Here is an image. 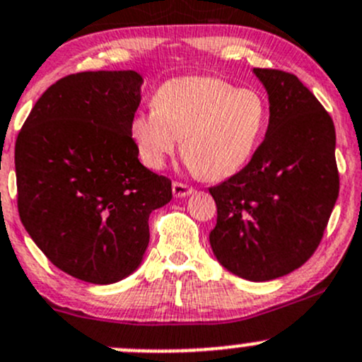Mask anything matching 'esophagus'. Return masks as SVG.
<instances>
[{"instance_id": "obj_1", "label": "esophagus", "mask_w": 362, "mask_h": 362, "mask_svg": "<svg viewBox=\"0 0 362 362\" xmlns=\"http://www.w3.org/2000/svg\"><path fill=\"white\" fill-rule=\"evenodd\" d=\"M171 187H173V194L177 196V198H185V196L194 192V187H191V185L187 184H182V182H173Z\"/></svg>"}]
</instances>
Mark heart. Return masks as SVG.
Wrapping results in <instances>:
<instances>
[{
  "label": "heart",
  "instance_id": "1",
  "mask_svg": "<svg viewBox=\"0 0 362 362\" xmlns=\"http://www.w3.org/2000/svg\"><path fill=\"white\" fill-rule=\"evenodd\" d=\"M268 120L257 90L236 89L211 76L168 80L156 90L154 108L131 120L141 160L160 168L177 151L196 175L222 180L249 163Z\"/></svg>",
  "mask_w": 362,
  "mask_h": 362
}]
</instances>
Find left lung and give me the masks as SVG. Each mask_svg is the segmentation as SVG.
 Masks as SVG:
<instances>
[{"instance_id":"8db88e82","label":"left lung","mask_w":362,"mask_h":362,"mask_svg":"<svg viewBox=\"0 0 362 362\" xmlns=\"http://www.w3.org/2000/svg\"><path fill=\"white\" fill-rule=\"evenodd\" d=\"M269 98L262 144L243 170L210 187L217 224L210 245L226 269L266 282L305 264L338 199L331 115L293 73L254 68Z\"/></svg>"}]
</instances>
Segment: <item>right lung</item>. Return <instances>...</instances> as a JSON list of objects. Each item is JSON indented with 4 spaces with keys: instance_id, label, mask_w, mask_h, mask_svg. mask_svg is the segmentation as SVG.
Returning <instances> with one entry per match:
<instances>
[{
    "instance_id": "add662e5",
    "label": "right lung",
    "mask_w": 362,
    "mask_h": 362,
    "mask_svg": "<svg viewBox=\"0 0 362 362\" xmlns=\"http://www.w3.org/2000/svg\"><path fill=\"white\" fill-rule=\"evenodd\" d=\"M136 71H82L40 96L16 141L17 208L54 266L89 284L138 268L148 215L171 199V180L138 160L131 120Z\"/></svg>"
}]
</instances>
